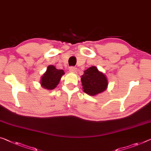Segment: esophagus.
<instances>
[{"label":"esophagus","instance_id":"34e87169","mask_svg":"<svg viewBox=\"0 0 151 151\" xmlns=\"http://www.w3.org/2000/svg\"><path fill=\"white\" fill-rule=\"evenodd\" d=\"M69 71H70V72L77 73L78 69L76 68H75V67H71V68H69Z\"/></svg>","mask_w":151,"mask_h":151}]
</instances>
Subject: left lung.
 <instances>
[{
	"instance_id": "obj_1",
	"label": "left lung",
	"mask_w": 151,
	"mask_h": 151,
	"mask_svg": "<svg viewBox=\"0 0 151 151\" xmlns=\"http://www.w3.org/2000/svg\"><path fill=\"white\" fill-rule=\"evenodd\" d=\"M83 92L90 95H95L105 91L108 86V80L105 74L98 70L96 67L92 66L83 71L81 76Z\"/></svg>"
}]
</instances>
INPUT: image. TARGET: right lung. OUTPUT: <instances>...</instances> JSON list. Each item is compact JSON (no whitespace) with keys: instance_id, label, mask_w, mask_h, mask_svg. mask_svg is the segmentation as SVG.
Instances as JSON below:
<instances>
[{"instance_id":"1","label":"right lung","mask_w":151,"mask_h":151,"mask_svg":"<svg viewBox=\"0 0 151 151\" xmlns=\"http://www.w3.org/2000/svg\"><path fill=\"white\" fill-rule=\"evenodd\" d=\"M64 74L65 72L63 69H57L54 65L48 66L46 71L41 77L42 87L47 90L55 89Z\"/></svg>"}]
</instances>
